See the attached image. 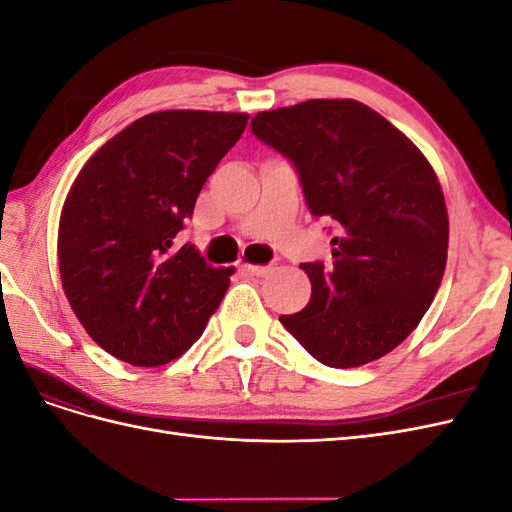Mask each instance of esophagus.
Returning <instances> with one entry per match:
<instances>
[{
    "instance_id": "34e87169",
    "label": "esophagus",
    "mask_w": 512,
    "mask_h": 512,
    "mask_svg": "<svg viewBox=\"0 0 512 512\" xmlns=\"http://www.w3.org/2000/svg\"><path fill=\"white\" fill-rule=\"evenodd\" d=\"M241 269L245 271V273H250V275H256V277H265V275H269L271 271H273V267L271 265H247V262H243L241 265Z\"/></svg>"
}]
</instances>
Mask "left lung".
<instances>
[{
	"instance_id": "1",
	"label": "left lung",
	"mask_w": 512,
	"mask_h": 512,
	"mask_svg": "<svg viewBox=\"0 0 512 512\" xmlns=\"http://www.w3.org/2000/svg\"><path fill=\"white\" fill-rule=\"evenodd\" d=\"M252 132L297 168L309 213L337 226L333 265H301L312 297L280 322L329 367L389 354L418 327L446 269L448 213L431 164L348 98L258 113Z\"/></svg>"
}]
</instances>
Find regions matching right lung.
Returning a JSON list of instances; mask_svg holds the SVG:
<instances>
[{
  "mask_svg": "<svg viewBox=\"0 0 512 512\" xmlns=\"http://www.w3.org/2000/svg\"><path fill=\"white\" fill-rule=\"evenodd\" d=\"M250 115L160 111L136 119L81 168L59 218L64 292L115 359L158 367L203 335L235 269L175 245L207 177Z\"/></svg>",
  "mask_w": 512,
  "mask_h": 512,
  "instance_id": "right-lung-1",
  "label": "right lung"
}]
</instances>
